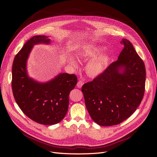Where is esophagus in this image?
<instances>
[{
	"label": "esophagus",
	"mask_w": 157,
	"mask_h": 157,
	"mask_svg": "<svg viewBox=\"0 0 157 157\" xmlns=\"http://www.w3.org/2000/svg\"><path fill=\"white\" fill-rule=\"evenodd\" d=\"M83 81H82V80H79V81L78 82V83H77V86L80 88L82 87V86H83Z\"/></svg>",
	"instance_id": "esophagus-1"
}]
</instances>
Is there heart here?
I'll return each instance as SVG.
<instances>
[{
    "label": "heart",
    "mask_w": 157,
    "mask_h": 157,
    "mask_svg": "<svg viewBox=\"0 0 157 157\" xmlns=\"http://www.w3.org/2000/svg\"><path fill=\"white\" fill-rule=\"evenodd\" d=\"M103 51V48L100 46H91L85 48L79 54V56L82 60L92 59L97 56ZM109 60V55L105 53L96 57L92 60L90 61L86 65V71L89 76L95 77L102 74L107 67ZM72 65L76 66V63L71 60Z\"/></svg>",
    "instance_id": "heart-1"
}]
</instances>
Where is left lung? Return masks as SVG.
I'll list each match as a JSON object with an SVG mask.
<instances>
[{
	"instance_id": "8db88e82",
	"label": "left lung",
	"mask_w": 157,
	"mask_h": 157,
	"mask_svg": "<svg viewBox=\"0 0 157 157\" xmlns=\"http://www.w3.org/2000/svg\"><path fill=\"white\" fill-rule=\"evenodd\" d=\"M121 43L124 48L118 60L81 88L90 116L101 126L116 125L127 120L136 111L144 94V62L128 40L123 39ZM121 68L124 72L120 73Z\"/></svg>"
}]
</instances>
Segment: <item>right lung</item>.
<instances>
[{"mask_svg":"<svg viewBox=\"0 0 157 157\" xmlns=\"http://www.w3.org/2000/svg\"><path fill=\"white\" fill-rule=\"evenodd\" d=\"M44 36L30 38L16 55L12 67L11 86L16 102L27 117L40 124L60 122L67 114L71 90L77 84L75 74L62 73L53 80L39 83L29 78L26 62L34 44L49 43Z\"/></svg>","mask_w":157,"mask_h":157,"instance_id":"obj_1","label":"right lung"}]
</instances>
